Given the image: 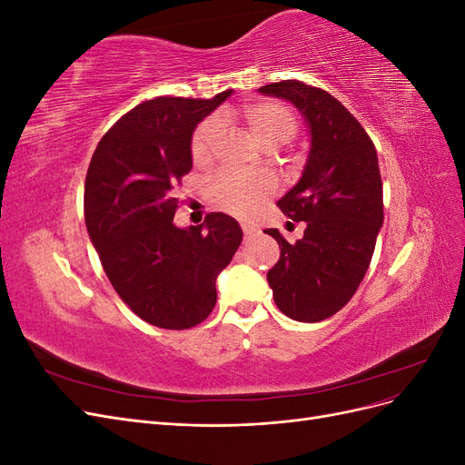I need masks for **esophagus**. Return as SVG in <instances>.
Returning a JSON list of instances; mask_svg holds the SVG:
<instances>
[{
	"label": "esophagus",
	"instance_id": "obj_1",
	"mask_svg": "<svg viewBox=\"0 0 465 465\" xmlns=\"http://www.w3.org/2000/svg\"><path fill=\"white\" fill-rule=\"evenodd\" d=\"M242 231H244L246 238H252V236H256L260 232V229L256 227V224H250V223H242Z\"/></svg>",
	"mask_w": 465,
	"mask_h": 465
}]
</instances>
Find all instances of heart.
<instances>
[{
    "label": "heart",
    "mask_w": 465,
    "mask_h": 465,
    "mask_svg": "<svg viewBox=\"0 0 465 465\" xmlns=\"http://www.w3.org/2000/svg\"><path fill=\"white\" fill-rule=\"evenodd\" d=\"M242 120L250 135L263 149H277L297 135L299 120L292 110L277 101H258L242 108ZM221 120L211 116L203 120L192 135V161L207 164L213 161L221 137ZM277 184L267 174H238L232 171L219 173L209 182V198L219 209L236 217H250L258 205L275 192Z\"/></svg>",
    "instance_id": "b5f03b06"
}]
</instances>
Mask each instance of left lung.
<instances>
[{"label": "left lung", "mask_w": 465, "mask_h": 465, "mask_svg": "<svg viewBox=\"0 0 465 465\" xmlns=\"http://www.w3.org/2000/svg\"><path fill=\"white\" fill-rule=\"evenodd\" d=\"M301 110L311 130V151L301 180L277 202L304 236L289 244L267 229L279 262L267 272L273 301L297 322H322L351 301L367 273L384 223L382 178L372 139L328 91L302 81H279L258 89Z\"/></svg>", "instance_id": "obj_1"}]
</instances>
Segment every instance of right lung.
I'll use <instances>...</instances> for the list:
<instances>
[{
	"label": "right lung",
	"instance_id": "add662e5",
	"mask_svg": "<svg viewBox=\"0 0 465 465\" xmlns=\"http://www.w3.org/2000/svg\"><path fill=\"white\" fill-rule=\"evenodd\" d=\"M213 98L157 96L124 114L98 143L85 178V223L120 299L151 326L188 330L217 302L215 281L242 242L231 215L178 229L174 188L192 171V134Z\"/></svg>",
	"mask_w": 465,
	"mask_h": 465
}]
</instances>
